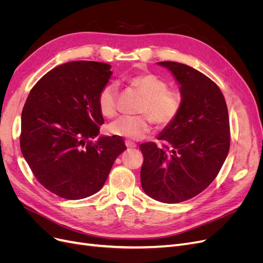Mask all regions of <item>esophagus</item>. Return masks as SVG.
<instances>
[{
  "label": "esophagus",
  "mask_w": 263,
  "mask_h": 263,
  "mask_svg": "<svg viewBox=\"0 0 263 263\" xmlns=\"http://www.w3.org/2000/svg\"><path fill=\"white\" fill-rule=\"evenodd\" d=\"M125 145H126L127 148H135V147H136V144H135V142H133V141H130V140H125Z\"/></svg>",
  "instance_id": "obj_1"
}]
</instances>
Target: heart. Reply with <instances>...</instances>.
Masks as SVG:
<instances>
[{
  "instance_id": "1",
  "label": "heart",
  "mask_w": 263,
  "mask_h": 263,
  "mask_svg": "<svg viewBox=\"0 0 263 263\" xmlns=\"http://www.w3.org/2000/svg\"><path fill=\"white\" fill-rule=\"evenodd\" d=\"M128 82L145 94L140 115H122L107 127L109 134L130 139H140L150 130L151 122L165 127L174 122L180 113L182 100L179 92L168 89V82L153 72H142L128 78ZM118 86L109 82L102 87L98 104L105 117H113L117 109Z\"/></svg>"
}]
</instances>
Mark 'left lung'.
I'll return each instance as SVG.
<instances>
[{
    "mask_svg": "<svg viewBox=\"0 0 263 263\" xmlns=\"http://www.w3.org/2000/svg\"><path fill=\"white\" fill-rule=\"evenodd\" d=\"M168 68L180 84L181 110L156 142L139 146L140 181L146 194L162 203L190 200L217 177L230 145L226 101L218 85L200 71L173 61Z\"/></svg>",
    "mask_w": 263,
    "mask_h": 263,
    "instance_id": "1",
    "label": "left lung"
}]
</instances>
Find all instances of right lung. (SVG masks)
<instances>
[{
    "instance_id": "obj_1",
    "label": "right lung",
    "mask_w": 263,
    "mask_h": 263,
    "mask_svg": "<svg viewBox=\"0 0 263 263\" xmlns=\"http://www.w3.org/2000/svg\"><path fill=\"white\" fill-rule=\"evenodd\" d=\"M109 69L97 61L63 63L33 86L23 108L22 154L38 182L67 200L100 191L126 149L122 137L93 140L104 123L98 97Z\"/></svg>"
}]
</instances>
